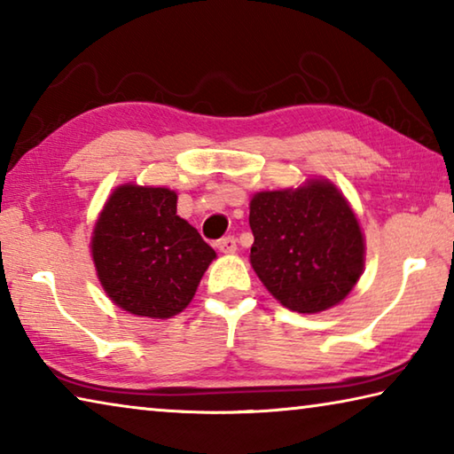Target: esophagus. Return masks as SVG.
<instances>
[{
	"instance_id": "esophagus-1",
	"label": "esophagus",
	"mask_w": 454,
	"mask_h": 454,
	"mask_svg": "<svg viewBox=\"0 0 454 454\" xmlns=\"http://www.w3.org/2000/svg\"><path fill=\"white\" fill-rule=\"evenodd\" d=\"M216 248L220 252H224V254H232V252H236V238L234 236L220 238V240L216 242Z\"/></svg>"
}]
</instances>
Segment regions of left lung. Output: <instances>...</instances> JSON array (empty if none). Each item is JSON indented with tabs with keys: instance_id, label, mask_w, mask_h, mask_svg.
Wrapping results in <instances>:
<instances>
[{
	"instance_id": "left-lung-1",
	"label": "left lung",
	"mask_w": 454,
	"mask_h": 454,
	"mask_svg": "<svg viewBox=\"0 0 454 454\" xmlns=\"http://www.w3.org/2000/svg\"><path fill=\"white\" fill-rule=\"evenodd\" d=\"M250 262L286 309L314 314L342 301L364 264L355 212L333 184L260 192L250 202Z\"/></svg>"
}]
</instances>
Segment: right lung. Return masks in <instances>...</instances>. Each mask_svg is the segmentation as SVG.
I'll return each mask as SVG.
<instances>
[{"label": "right lung", "mask_w": 454, "mask_h": 454, "mask_svg": "<svg viewBox=\"0 0 454 454\" xmlns=\"http://www.w3.org/2000/svg\"><path fill=\"white\" fill-rule=\"evenodd\" d=\"M176 200L168 188L120 186L94 228L98 278L120 309L137 317L182 312L216 258L198 230L176 214Z\"/></svg>", "instance_id": "obj_1"}]
</instances>
